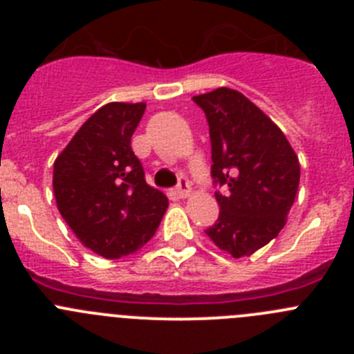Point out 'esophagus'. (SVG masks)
Instances as JSON below:
<instances>
[{
    "label": "esophagus",
    "instance_id": "esophagus-1",
    "mask_svg": "<svg viewBox=\"0 0 354 354\" xmlns=\"http://www.w3.org/2000/svg\"><path fill=\"white\" fill-rule=\"evenodd\" d=\"M192 193V186H189V180L186 179V177H183V179L179 180V184H177V187H175V195L180 196V198H184V196H187Z\"/></svg>",
    "mask_w": 354,
    "mask_h": 354
}]
</instances>
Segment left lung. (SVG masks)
Listing matches in <instances>:
<instances>
[{"label":"left lung","mask_w":354,"mask_h":354,"mask_svg":"<svg viewBox=\"0 0 354 354\" xmlns=\"http://www.w3.org/2000/svg\"><path fill=\"white\" fill-rule=\"evenodd\" d=\"M211 136V177L220 216L205 230L232 257H250L278 236L299 186V161L286 134L237 90L193 97Z\"/></svg>","instance_id":"obj_1"}]
</instances>
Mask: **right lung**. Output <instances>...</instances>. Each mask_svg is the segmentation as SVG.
Instances as JSON below:
<instances>
[{"label":"right lung","instance_id":"right-lung-1","mask_svg":"<svg viewBox=\"0 0 354 354\" xmlns=\"http://www.w3.org/2000/svg\"><path fill=\"white\" fill-rule=\"evenodd\" d=\"M145 104L109 102L80 127L55 161L58 211L86 248L104 259L138 252L158 230L168 198L149 186L131 136Z\"/></svg>","mask_w":354,"mask_h":354}]
</instances>
